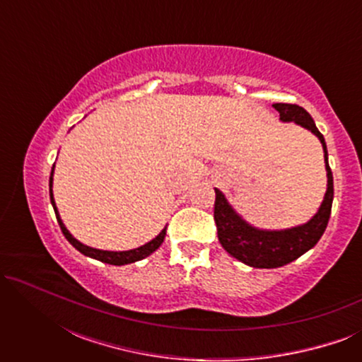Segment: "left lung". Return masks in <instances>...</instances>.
<instances>
[{
	"label": "left lung",
	"instance_id": "1",
	"mask_svg": "<svg viewBox=\"0 0 362 362\" xmlns=\"http://www.w3.org/2000/svg\"><path fill=\"white\" fill-rule=\"evenodd\" d=\"M275 110L280 113V120L295 122L320 138L325 151L326 171H328V189H326L323 204L313 219L303 226L286 230H259L247 224L235 214L234 209L226 201L224 194L216 189L214 221L217 237L222 247L237 260L255 267V269H276L293 262L318 244L328 226L331 206H333V173L328 165V151H326L325 138L316 128L313 118L303 107L295 103H274Z\"/></svg>",
	"mask_w": 362,
	"mask_h": 362
}]
</instances>
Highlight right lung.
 <instances>
[{
	"instance_id": "obj_1",
	"label": "right lung",
	"mask_w": 362,
	"mask_h": 362,
	"mask_svg": "<svg viewBox=\"0 0 362 362\" xmlns=\"http://www.w3.org/2000/svg\"><path fill=\"white\" fill-rule=\"evenodd\" d=\"M54 171V168H52ZM52 171H51V177H49V192H51V202L54 206V212H56V217H57V222L59 226H61V230L62 234L66 235V239L71 242V244L76 247V249L81 252V254L87 255V257H92V259H97L103 262V264H110V265H127V264H133V262H138L141 259H145L150 254H153L158 247L163 244V240H165V235H166V227L163 229L160 234H158L155 239L151 242H148V244L138 247V249H133V250H127V252H108V250H98V249H92V247H87L81 244V242L74 239V237L69 234V230L66 229V226L62 224L61 217H59V212H57V207H56V202H54V197H52Z\"/></svg>"
}]
</instances>
